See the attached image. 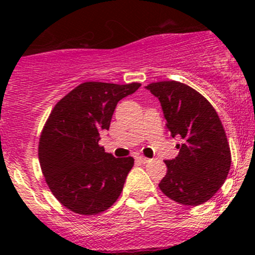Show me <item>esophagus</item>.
<instances>
[{
    "label": "esophagus",
    "instance_id": "34e87169",
    "mask_svg": "<svg viewBox=\"0 0 255 255\" xmlns=\"http://www.w3.org/2000/svg\"><path fill=\"white\" fill-rule=\"evenodd\" d=\"M135 159H137L138 163H140V164H146V163H149V161H150V159L145 158V156H137Z\"/></svg>",
    "mask_w": 255,
    "mask_h": 255
}]
</instances>
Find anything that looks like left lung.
Returning <instances> with one entry per match:
<instances>
[{
  "mask_svg": "<svg viewBox=\"0 0 255 255\" xmlns=\"http://www.w3.org/2000/svg\"><path fill=\"white\" fill-rule=\"evenodd\" d=\"M145 87L160 101L171 137L181 139L176 158L165 160L168 171L159 187L179 204L199 206L220 190L231 169L222 122L212 105L187 85L170 80Z\"/></svg>",
  "mask_w": 255,
  "mask_h": 255,
  "instance_id": "8db88e82",
  "label": "left lung"
}]
</instances>
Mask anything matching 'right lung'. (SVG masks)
I'll list each match as a JSON object with an SVG mask.
<instances>
[{
	"label": "right lung",
	"instance_id": "1",
	"mask_svg": "<svg viewBox=\"0 0 255 255\" xmlns=\"http://www.w3.org/2000/svg\"><path fill=\"white\" fill-rule=\"evenodd\" d=\"M140 87L87 81L54 106L39 138L38 156L49 189L63 206L79 215L101 213L117 201L134 164L115 158L99 144L109 130L118 101Z\"/></svg>",
	"mask_w": 255,
	"mask_h": 255
}]
</instances>
